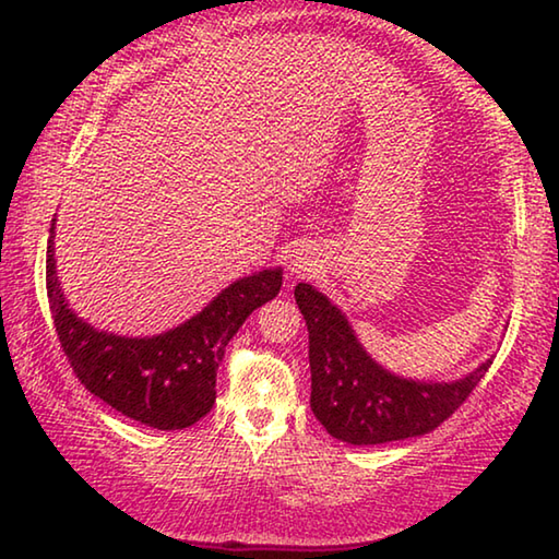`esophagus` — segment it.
<instances>
[{"instance_id":"obj_1","label":"esophagus","mask_w":559,"mask_h":559,"mask_svg":"<svg viewBox=\"0 0 559 559\" xmlns=\"http://www.w3.org/2000/svg\"><path fill=\"white\" fill-rule=\"evenodd\" d=\"M318 266L316 257L310 253L308 249H298L296 257L290 261V276L293 278H302V276H310V271Z\"/></svg>"}]
</instances>
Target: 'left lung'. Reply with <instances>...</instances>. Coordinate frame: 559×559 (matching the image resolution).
I'll return each mask as SVG.
<instances>
[{"mask_svg":"<svg viewBox=\"0 0 559 559\" xmlns=\"http://www.w3.org/2000/svg\"><path fill=\"white\" fill-rule=\"evenodd\" d=\"M308 325L310 409L330 437L353 447L421 437L447 421L484 380L493 357L453 382L406 380L377 365L333 300L298 283Z\"/></svg>","mask_w":559,"mask_h":559,"instance_id":"8db88e82","label":"left lung"}]
</instances>
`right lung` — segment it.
<instances>
[{"instance_id": "add662e5", "label": "right lung", "mask_w": 559, "mask_h": 559, "mask_svg": "<svg viewBox=\"0 0 559 559\" xmlns=\"http://www.w3.org/2000/svg\"><path fill=\"white\" fill-rule=\"evenodd\" d=\"M56 219L46 249V293L56 333L75 377L91 394L145 427L187 429L212 409L216 370L236 330L278 296L283 271L266 269L234 281L210 306L167 333L126 337L96 330L63 298L53 259Z\"/></svg>"}]
</instances>
